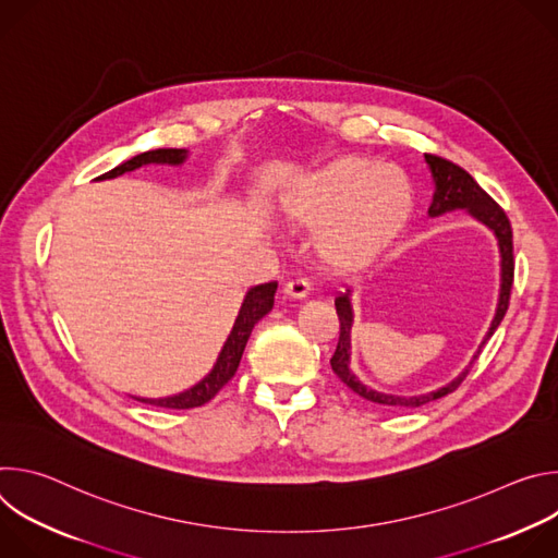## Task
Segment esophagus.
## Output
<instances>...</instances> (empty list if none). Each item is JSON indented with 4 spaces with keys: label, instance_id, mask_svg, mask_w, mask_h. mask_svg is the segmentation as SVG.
I'll return each instance as SVG.
<instances>
[{
    "label": "esophagus",
    "instance_id": "esophagus-1",
    "mask_svg": "<svg viewBox=\"0 0 558 558\" xmlns=\"http://www.w3.org/2000/svg\"><path fill=\"white\" fill-rule=\"evenodd\" d=\"M308 293H311V284H308V280H304V278L289 280V282L284 284V295H289V298H306Z\"/></svg>",
    "mask_w": 558,
    "mask_h": 558
}]
</instances>
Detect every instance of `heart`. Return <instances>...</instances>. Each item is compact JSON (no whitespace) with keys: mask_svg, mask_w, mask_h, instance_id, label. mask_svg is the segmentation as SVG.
Returning <instances> with one entry per match:
<instances>
[{"mask_svg":"<svg viewBox=\"0 0 558 558\" xmlns=\"http://www.w3.org/2000/svg\"><path fill=\"white\" fill-rule=\"evenodd\" d=\"M413 205L415 190L404 170L360 156L302 177L282 196L284 218L317 227L315 247L336 267L379 254L409 222Z\"/></svg>","mask_w":558,"mask_h":558,"instance_id":"b5f03b06","label":"heart"}]
</instances>
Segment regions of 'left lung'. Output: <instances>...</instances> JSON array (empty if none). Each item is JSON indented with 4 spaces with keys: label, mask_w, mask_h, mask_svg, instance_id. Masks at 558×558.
Returning <instances> with one entry per match:
<instances>
[{
    "label": "left lung",
    "mask_w": 558,
    "mask_h": 558,
    "mask_svg": "<svg viewBox=\"0 0 558 558\" xmlns=\"http://www.w3.org/2000/svg\"><path fill=\"white\" fill-rule=\"evenodd\" d=\"M426 163L430 166L433 179H435V196L430 203L428 214L430 216H439L452 209H468L476 220H482L484 225H488L497 241H499V252H501V293H499V304H497V313L495 320L490 325L488 336L484 338L480 351L472 357V362L480 357L484 344L490 340V336L497 331V327L501 325L504 315L508 311L510 304V291H512V282H514V254H512V225L506 216V211L501 209V205L488 194L484 192L476 181L459 166H454L448 158H441L437 154H426ZM336 311L340 317V338H338V347L336 353L331 357V368L333 373L360 397L364 400L373 402V404H381L386 409H417L424 407L433 400H439V397L452 392L459 388V384L465 379L470 366L450 384L441 386L439 390H433L428 395H417V397H400V395H386V392H377L368 386H364L355 373L349 368V355H351V325H353V308H351V300H349V291L336 298Z\"/></svg>",
    "instance_id": "obj_1"
}]
</instances>
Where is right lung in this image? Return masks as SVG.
Returning a JSON list of instances; mask_svg holds the SVG:
<instances>
[{"mask_svg": "<svg viewBox=\"0 0 558 558\" xmlns=\"http://www.w3.org/2000/svg\"><path fill=\"white\" fill-rule=\"evenodd\" d=\"M187 158V151L185 149H174V147H168V149H149V151H143V154H136L132 156L130 161L121 163L119 168L106 172L99 177V181L104 179H117L125 172H132L141 166H149V163H168V166H181ZM278 284L276 282H265V284H258L254 289L247 291L245 295V302L241 306V313H238L235 323H233V329L214 364V368L209 371V375H205L196 386L179 392V395H172V397H161V400H145V397H136L138 402L143 404H151V407H161V409H179V411H185V409H196V407H203L207 404L211 397L233 377V373L238 371V364H241V357H243V351L247 347V340L252 336V329L258 325L260 317H265L271 306H274V293H276Z\"/></svg>", "mask_w": 558, "mask_h": 558, "instance_id": "right-lung-1", "label": "right lung"}]
</instances>
